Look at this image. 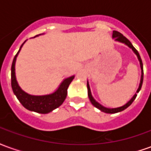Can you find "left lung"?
Wrapping results in <instances>:
<instances>
[{
	"mask_svg": "<svg viewBox=\"0 0 151 151\" xmlns=\"http://www.w3.org/2000/svg\"><path fill=\"white\" fill-rule=\"evenodd\" d=\"M112 36L113 38H115V40H116V41H120L121 43H125L126 45L129 47L130 48H132L133 52H135L137 56V58L140 61V65H141V69H142V78H141V82H140V85H139V87L137 89V93H138L139 91L141 90L142 88V82H143V65H142V59H141V56H140L139 53L137 52V50L133 46V44L131 43L129 40H128L125 36H124L123 35L120 33L119 31H113V34H112ZM87 90H88V97L90 99V101L91 102V104L94 106H95V108H97L98 109H99L100 111H104V112H106V113H116V112H119V111H121L124 110V109H126L128 107H129L130 105L132 104V103L134 101V99H136L137 97V94L134 95L133 98L130 99L129 101L126 104L124 105L122 107H120V108H104V107H103L101 104H99V103L95 101V99H93V97L91 96V90H90V87H89V85L88 83H87Z\"/></svg>",
	"mask_w": 151,
	"mask_h": 151,
	"instance_id": "8db88e82",
	"label": "left lung"
}]
</instances>
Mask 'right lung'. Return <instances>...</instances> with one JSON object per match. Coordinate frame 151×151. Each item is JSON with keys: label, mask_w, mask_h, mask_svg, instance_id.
Returning <instances> with one entry per match:
<instances>
[{"label": "right lung", "mask_w": 151, "mask_h": 151, "mask_svg": "<svg viewBox=\"0 0 151 151\" xmlns=\"http://www.w3.org/2000/svg\"><path fill=\"white\" fill-rule=\"evenodd\" d=\"M25 43V42H24ZM22 43L18 50V53L15 55L14 58L13 60L11 66V86L12 90L18 98L19 102L22 105L30 111H35L38 113L47 114L49 113L54 109H56L60 105L62 104L63 102L65 101L67 95V90L69 87V84L71 83L74 76H72L70 78L65 79L63 82L60 84V87L56 92H54L52 95H43V96H34L27 94L26 92L22 91L21 88L18 86V82L16 81L14 72V65L16 57L18 56L19 51L21 49Z\"/></svg>", "instance_id": "right-lung-1"}]
</instances>
